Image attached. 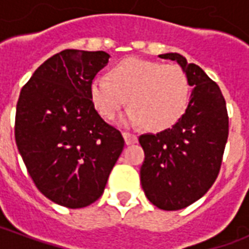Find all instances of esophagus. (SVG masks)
I'll use <instances>...</instances> for the list:
<instances>
[{"instance_id": "34e87169", "label": "esophagus", "mask_w": 249, "mask_h": 249, "mask_svg": "<svg viewBox=\"0 0 249 249\" xmlns=\"http://www.w3.org/2000/svg\"><path fill=\"white\" fill-rule=\"evenodd\" d=\"M123 136H124L125 142H126L128 145H130V144H135V142H137V136H136L135 133L124 132V133H123Z\"/></svg>"}]
</instances>
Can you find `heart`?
I'll return each instance as SVG.
<instances>
[{"label":"heart","instance_id":"heart-1","mask_svg":"<svg viewBox=\"0 0 249 249\" xmlns=\"http://www.w3.org/2000/svg\"><path fill=\"white\" fill-rule=\"evenodd\" d=\"M90 98L103 117L112 120L128 103L123 116L126 125L145 124L149 130L172 126L185 112L189 98L187 73L178 65L128 58L90 84Z\"/></svg>","mask_w":249,"mask_h":249}]
</instances>
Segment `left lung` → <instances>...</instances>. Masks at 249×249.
Masks as SVG:
<instances>
[{
  "instance_id": "left-lung-1",
  "label": "left lung",
  "mask_w": 249,
  "mask_h": 249,
  "mask_svg": "<svg viewBox=\"0 0 249 249\" xmlns=\"http://www.w3.org/2000/svg\"><path fill=\"white\" fill-rule=\"evenodd\" d=\"M159 57L178 61L193 88L185 113L172 128L139 137L145 159L141 187L164 211L187 208L203 197L217 178L228 139V112L219 85L178 53Z\"/></svg>"
}]
</instances>
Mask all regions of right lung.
Instances as JSON below:
<instances>
[{
  "label": "right lung",
  "instance_id": "1",
  "mask_svg": "<svg viewBox=\"0 0 249 249\" xmlns=\"http://www.w3.org/2000/svg\"><path fill=\"white\" fill-rule=\"evenodd\" d=\"M108 60L103 51L65 49L37 68L17 101L14 137L28 173L45 197L66 208L100 198L124 149L121 132L90 98Z\"/></svg>",
  "mask_w": 249,
  "mask_h": 249
}]
</instances>
